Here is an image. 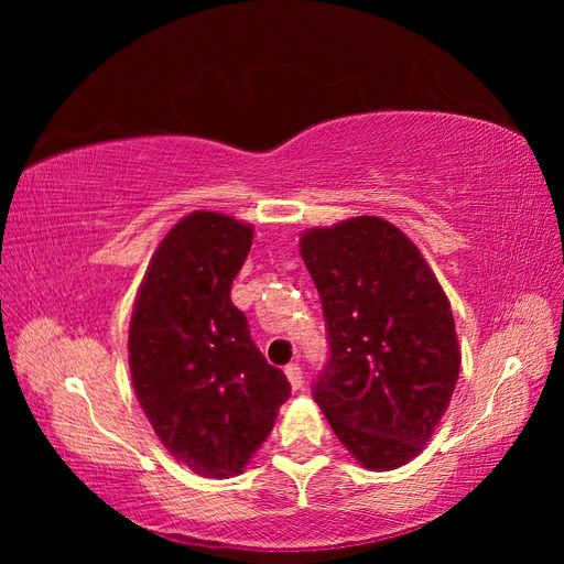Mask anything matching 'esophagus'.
<instances>
[{
  "mask_svg": "<svg viewBox=\"0 0 564 564\" xmlns=\"http://www.w3.org/2000/svg\"><path fill=\"white\" fill-rule=\"evenodd\" d=\"M284 373H286V379H289V383H292L294 390L303 388V369L299 365H286Z\"/></svg>",
  "mask_w": 564,
  "mask_h": 564,
  "instance_id": "esophagus-1",
  "label": "esophagus"
}]
</instances>
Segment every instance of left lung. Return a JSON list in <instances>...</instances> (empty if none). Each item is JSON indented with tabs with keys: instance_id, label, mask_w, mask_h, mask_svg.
I'll return each instance as SVG.
<instances>
[{
	"instance_id": "left-lung-1",
	"label": "left lung",
	"mask_w": 564,
	"mask_h": 564,
	"mask_svg": "<svg viewBox=\"0 0 564 564\" xmlns=\"http://www.w3.org/2000/svg\"><path fill=\"white\" fill-rule=\"evenodd\" d=\"M301 256L329 340L313 398L365 468H400L429 445L456 388L452 305L416 245L379 216L305 230Z\"/></svg>"
}]
</instances>
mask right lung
Listing matches in <instances>:
<instances>
[{
    "mask_svg": "<svg viewBox=\"0 0 564 564\" xmlns=\"http://www.w3.org/2000/svg\"><path fill=\"white\" fill-rule=\"evenodd\" d=\"M253 228L193 212L152 253L129 324L135 398L166 452L202 477L240 475L292 395L253 346L230 286Z\"/></svg>",
    "mask_w": 564,
    "mask_h": 564,
    "instance_id": "1",
    "label": "right lung"
}]
</instances>
